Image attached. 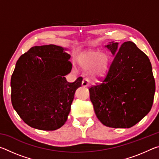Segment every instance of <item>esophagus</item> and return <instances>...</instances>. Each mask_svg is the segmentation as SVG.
<instances>
[{
    "mask_svg": "<svg viewBox=\"0 0 159 159\" xmlns=\"http://www.w3.org/2000/svg\"><path fill=\"white\" fill-rule=\"evenodd\" d=\"M82 86L83 87H88L89 86V81L88 79H83L82 81Z\"/></svg>",
    "mask_w": 159,
    "mask_h": 159,
    "instance_id": "1",
    "label": "esophagus"
}]
</instances>
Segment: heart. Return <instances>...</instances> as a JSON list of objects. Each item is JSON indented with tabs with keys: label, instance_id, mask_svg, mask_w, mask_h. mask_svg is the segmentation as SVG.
I'll list each match as a JSON object with an SVG mask.
<instances>
[{
	"label": "heart",
	"instance_id": "obj_1",
	"mask_svg": "<svg viewBox=\"0 0 159 159\" xmlns=\"http://www.w3.org/2000/svg\"><path fill=\"white\" fill-rule=\"evenodd\" d=\"M78 64L84 70L92 69L91 76L95 80L105 78L108 73L109 57L107 53L98 50H86L80 54Z\"/></svg>",
	"mask_w": 159,
	"mask_h": 159
}]
</instances>
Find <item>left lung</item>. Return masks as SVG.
Segmentation results:
<instances>
[{"mask_svg":"<svg viewBox=\"0 0 159 159\" xmlns=\"http://www.w3.org/2000/svg\"><path fill=\"white\" fill-rule=\"evenodd\" d=\"M105 48L114 59L103 83L89 89L90 100L102 124L129 128L152 109L156 89L152 64L131 41L120 47L112 41Z\"/></svg>","mask_w":159,"mask_h":159,"instance_id":"left-lung-1","label":"left lung"}]
</instances>
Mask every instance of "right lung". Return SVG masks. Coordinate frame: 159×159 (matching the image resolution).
Instances as JSON below:
<instances>
[{
    "label": "right lung",
    "mask_w": 159,
    "mask_h": 159,
    "mask_svg": "<svg viewBox=\"0 0 159 159\" xmlns=\"http://www.w3.org/2000/svg\"><path fill=\"white\" fill-rule=\"evenodd\" d=\"M55 45L31 48L16 63L11 77V102L31 128L55 130L66 123L82 78L69 83L71 55Z\"/></svg>",
    "instance_id": "add662e5"
}]
</instances>
